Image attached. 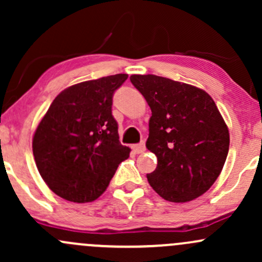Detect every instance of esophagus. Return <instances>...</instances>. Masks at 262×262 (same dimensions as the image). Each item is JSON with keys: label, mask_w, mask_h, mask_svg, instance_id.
I'll list each match as a JSON object with an SVG mask.
<instances>
[{"label": "esophagus", "mask_w": 262, "mask_h": 262, "mask_svg": "<svg viewBox=\"0 0 262 262\" xmlns=\"http://www.w3.org/2000/svg\"><path fill=\"white\" fill-rule=\"evenodd\" d=\"M134 151L136 154H142V152H145V150H146V146H145V142H140V143H136V145H134Z\"/></svg>", "instance_id": "1"}]
</instances>
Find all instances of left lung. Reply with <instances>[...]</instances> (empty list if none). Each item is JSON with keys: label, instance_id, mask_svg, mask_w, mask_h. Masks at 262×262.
<instances>
[{"label": "left lung", "instance_id": "obj_1", "mask_svg": "<svg viewBox=\"0 0 262 262\" xmlns=\"http://www.w3.org/2000/svg\"><path fill=\"white\" fill-rule=\"evenodd\" d=\"M150 106L146 147L157 157L148 184L171 202H187L212 186L229 154V128L207 92L156 75H132Z\"/></svg>", "mask_w": 262, "mask_h": 262}]
</instances>
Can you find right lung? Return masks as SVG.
<instances>
[{"mask_svg": "<svg viewBox=\"0 0 262 262\" xmlns=\"http://www.w3.org/2000/svg\"><path fill=\"white\" fill-rule=\"evenodd\" d=\"M127 77L117 74L63 90L38 123L33 157L43 181L60 198L78 204L98 199L130 156L112 116V97Z\"/></svg>", "mask_w": 262, "mask_h": 262, "instance_id": "obj_1", "label": "right lung"}]
</instances>
